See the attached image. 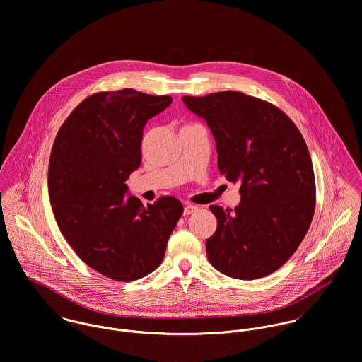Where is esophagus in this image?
I'll return each mask as SVG.
<instances>
[{"label":"esophagus","instance_id":"esophagus-1","mask_svg":"<svg viewBox=\"0 0 362 362\" xmlns=\"http://www.w3.org/2000/svg\"><path fill=\"white\" fill-rule=\"evenodd\" d=\"M196 211H199V206H197V205L187 204V205L185 206V209H183V215L189 216V215H192V214H193V212H196Z\"/></svg>","mask_w":362,"mask_h":362}]
</instances>
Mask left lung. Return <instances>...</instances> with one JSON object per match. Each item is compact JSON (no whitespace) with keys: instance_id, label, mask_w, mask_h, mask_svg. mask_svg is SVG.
Segmentation results:
<instances>
[{"instance_id":"left-lung-1","label":"left lung","mask_w":362,"mask_h":362,"mask_svg":"<svg viewBox=\"0 0 362 362\" xmlns=\"http://www.w3.org/2000/svg\"><path fill=\"white\" fill-rule=\"evenodd\" d=\"M209 126L218 168L240 183L235 209L211 205L216 232L206 257L221 274L252 281L271 275L305 238L315 211V176L307 144L278 107L240 91L183 97Z\"/></svg>"}]
</instances>
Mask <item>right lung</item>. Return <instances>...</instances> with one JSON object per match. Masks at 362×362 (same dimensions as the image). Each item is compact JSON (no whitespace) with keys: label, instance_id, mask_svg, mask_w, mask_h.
Listing matches in <instances>:
<instances>
[{"label":"right lung","instance_id":"obj_1","mask_svg":"<svg viewBox=\"0 0 362 362\" xmlns=\"http://www.w3.org/2000/svg\"><path fill=\"white\" fill-rule=\"evenodd\" d=\"M170 103L169 95L133 88L91 94L52 146L48 193L59 230L84 264L114 281L157 269L183 214L170 196L147 206L124 196V182L141 163L143 129Z\"/></svg>","mask_w":362,"mask_h":362}]
</instances>
